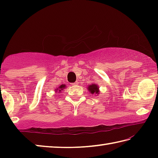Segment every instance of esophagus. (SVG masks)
<instances>
[{
  "instance_id": "obj_1",
  "label": "esophagus",
  "mask_w": 158,
  "mask_h": 158,
  "mask_svg": "<svg viewBox=\"0 0 158 158\" xmlns=\"http://www.w3.org/2000/svg\"><path fill=\"white\" fill-rule=\"evenodd\" d=\"M77 84H78V82H77V81H75L74 83H73V84H72V85H77Z\"/></svg>"
}]
</instances>
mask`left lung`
<instances>
[{"label": "left lung", "mask_w": 158, "mask_h": 158, "mask_svg": "<svg viewBox=\"0 0 158 158\" xmlns=\"http://www.w3.org/2000/svg\"><path fill=\"white\" fill-rule=\"evenodd\" d=\"M89 90L92 93V94H99V90H98V85L96 84H92L89 85Z\"/></svg>", "instance_id": "8db88e82"}]
</instances>
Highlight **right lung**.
<instances>
[{
  "mask_svg": "<svg viewBox=\"0 0 158 158\" xmlns=\"http://www.w3.org/2000/svg\"><path fill=\"white\" fill-rule=\"evenodd\" d=\"M65 85H60V86H59V88H58V89H59V92H61V90H63V89H65ZM57 90H58V89H57Z\"/></svg>",
  "mask_w": 158,
  "mask_h": 158,
  "instance_id": "add662e5",
  "label": "right lung"
}]
</instances>
